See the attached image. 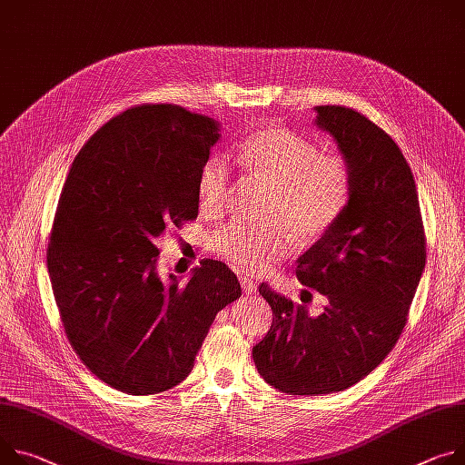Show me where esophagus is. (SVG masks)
I'll use <instances>...</instances> for the list:
<instances>
[{"instance_id": "34e87169", "label": "esophagus", "mask_w": 465, "mask_h": 465, "mask_svg": "<svg viewBox=\"0 0 465 465\" xmlns=\"http://www.w3.org/2000/svg\"><path fill=\"white\" fill-rule=\"evenodd\" d=\"M239 282H241V287L244 289V292H248V294H254L258 291V283L254 280H250L248 276H241Z\"/></svg>"}]
</instances>
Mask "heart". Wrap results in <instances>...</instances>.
<instances>
[{"mask_svg":"<svg viewBox=\"0 0 465 465\" xmlns=\"http://www.w3.org/2000/svg\"><path fill=\"white\" fill-rule=\"evenodd\" d=\"M235 161L246 173L278 187L269 213L272 224L254 226L235 221L211 241L217 254L239 269H269L291 246L287 226L302 241L317 239L337 223L347 207L351 196L347 159L337 152H319L313 141L280 125H267L248 137L237 148ZM196 194L200 211L207 217H219L226 209L230 166L224 157L211 155L203 161Z\"/></svg>","mask_w":465,"mask_h":465,"instance_id":"obj_1","label":"heart"}]
</instances>
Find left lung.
Here are the masks:
<instances>
[{"label":"left lung","instance_id":"8db88e82","mask_svg":"<svg viewBox=\"0 0 465 465\" xmlns=\"http://www.w3.org/2000/svg\"><path fill=\"white\" fill-rule=\"evenodd\" d=\"M351 166V196L337 223L297 260V278L328 299L317 317L267 283L272 324L252 349L265 382L287 395L343 391L395 347L427 260V239L410 164L365 114L317 105Z\"/></svg>","mask_w":465,"mask_h":465}]
</instances>
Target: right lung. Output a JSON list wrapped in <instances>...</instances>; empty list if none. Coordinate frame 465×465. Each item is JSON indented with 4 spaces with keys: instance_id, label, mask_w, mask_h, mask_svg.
<instances>
[{
    "instance_id": "obj_1",
    "label": "right lung",
    "mask_w": 465,
    "mask_h": 465,
    "mask_svg": "<svg viewBox=\"0 0 465 465\" xmlns=\"http://www.w3.org/2000/svg\"><path fill=\"white\" fill-rule=\"evenodd\" d=\"M219 124L173 104L111 118L75 155L59 196L48 272L68 341L118 391L178 386L237 276L203 260L185 283L157 272L155 241L198 217L196 180Z\"/></svg>"
}]
</instances>
